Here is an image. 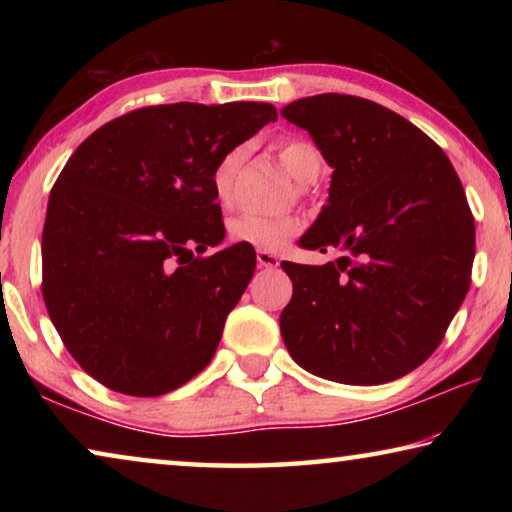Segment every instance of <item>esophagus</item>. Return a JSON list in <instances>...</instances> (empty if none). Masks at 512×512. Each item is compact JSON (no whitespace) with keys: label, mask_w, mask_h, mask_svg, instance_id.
<instances>
[{"label":"esophagus","mask_w":512,"mask_h":512,"mask_svg":"<svg viewBox=\"0 0 512 512\" xmlns=\"http://www.w3.org/2000/svg\"><path fill=\"white\" fill-rule=\"evenodd\" d=\"M257 264L259 268H277L280 266V259H277V255L268 253V250H257Z\"/></svg>","instance_id":"esophagus-1"}]
</instances>
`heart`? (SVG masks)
Listing matches in <instances>:
<instances>
[{"label":"heart","instance_id":"heart-1","mask_svg":"<svg viewBox=\"0 0 512 512\" xmlns=\"http://www.w3.org/2000/svg\"><path fill=\"white\" fill-rule=\"evenodd\" d=\"M277 158L300 185H309L323 169V155L305 137H287L275 146ZM246 160V146H235L225 151L212 169V192L219 205H230L232 189L241 164ZM302 230V219L296 214H257L241 212L228 221V235L237 244L255 246L262 250H277L293 235Z\"/></svg>","mask_w":512,"mask_h":512}]
</instances>
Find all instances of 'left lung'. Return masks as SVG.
I'll use <instances>...</instances> for the list:
<instances>
[{
  "label": "left lung",
  "instance_id": "obj_1",
  "mask_svg": "<svg viewBox=\"0 0 512 512\" xmlns=\"http://www.w3.org/2000/svg\"><path fill=\"white\" fill-rule=\"evenodd\" d=\"M282 117L334 169L300 248L341 253L323 266L282 262L293 282L284 345L339 384L400 379L431 357L470 289L474 216L461 180L436 142L375 101L316 94Z\"/></svg>",
  "mask_w": 512,
  "mask_h": 512
}]
</instances>
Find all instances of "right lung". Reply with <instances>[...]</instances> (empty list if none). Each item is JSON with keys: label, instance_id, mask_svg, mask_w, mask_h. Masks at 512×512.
<instances>
[{"label": "right lung", "instance_id": "obj_1", "mask_svg": "<svg viewBox=\"0 0 512 512\" xmlns=\"http://www.w3.org/2000/svg\"><path fill=\"white\" fill-rule=\"evenodd\" d=\"M277 112L171 103L94 131L60 171L42 230V296L79 366L110 391H176L212 361L255 250L223 248L212 169Z\"/></svg>", "mask_w": 512, "mask_h": 512}]
</instances>
